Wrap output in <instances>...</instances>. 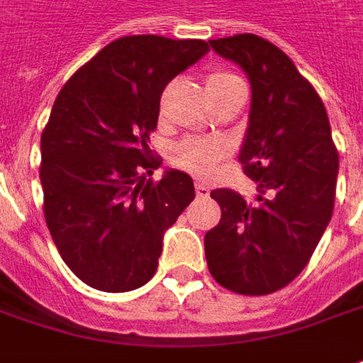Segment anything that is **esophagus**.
I'll list each match as a JSON object with an SVG mask.
<instances>
[{
    "instance_id": "obj_1",
    "label": "esophagus",
    "mask_w": 363,
    "mask_h": 363,
    "mask_svg": "<svg viewBox=\"0 0 363 363\" xmlns=\"http://www.w3.org/2000/svg\"><path fill=\"white\" fill-rule=\"evenodd\" d=\"M194 189H196V194H199V196H208V194H211V186L201 181L194 182Z\"/></svg>"
}]
</instances>
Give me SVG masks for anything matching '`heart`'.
I'll return each mask as SVG.
<instances>
[{
  "instance_id": "obj_1",
  "label": "heart",
  "mask_w": 363,
  "mask_h": 363,
  "mask_svg": "<svg viewBox=\"0 0 363 363\" xmlns=\"http://www.w3.org/2000/svg\"><path fill=\"white\" fill-rule=\"evenodd\" d=\"M234 81H240V77L230 73V71H213L206 77V87H208V93H213L218 89L228 87ZM224 155H226V145L220 140L191 137V139L182 140L177 147L174 161L179 162L182 169L194 172L199 177H204L213 171L216 161L223 159Z\"/></svg>"
}]
</instances>
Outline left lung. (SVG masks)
<instances>
[{
	"label": "left lung",
	"mask_w": 363,
	"mask_h": 363,
	"mask_svg": "<svg viewBox=\"0 0 363 363\" xmlns=\"http://www.w3.org/2000/svg\"><path fill=\"white\" fill-rule=\"evenodd\" d=\"M211 47L250 81L238 161L258 194L250 204L230 189L211 192L223 216L204 236L206 264L236 294H270L316 250L334 211L340 159L322 99L282 49L252 33L211 39Z\"/></svg>",
	"instance_id": "obj_1"
}]
</instances>
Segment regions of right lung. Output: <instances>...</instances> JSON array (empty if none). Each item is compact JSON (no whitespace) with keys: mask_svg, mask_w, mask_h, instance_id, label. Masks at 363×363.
<instances>
[{"mask_svg":"<svg viewBox=\"0 0 363 363\" xmlns=\"http://www.w3.org/2000/svg\"><path fill=\"white\" fill-rule=\"evenodd\" d=\"M208 53L202 39L129 35L79 69L41 135L47 228L71 272L103 292H129L157 272L162 238L194 199L186 172L159 182L149 133L164 87Z\"/></svg>","mask_w":363,"mask_h":363,"instance_id":"1","label":"right lung"}]
</instances>
